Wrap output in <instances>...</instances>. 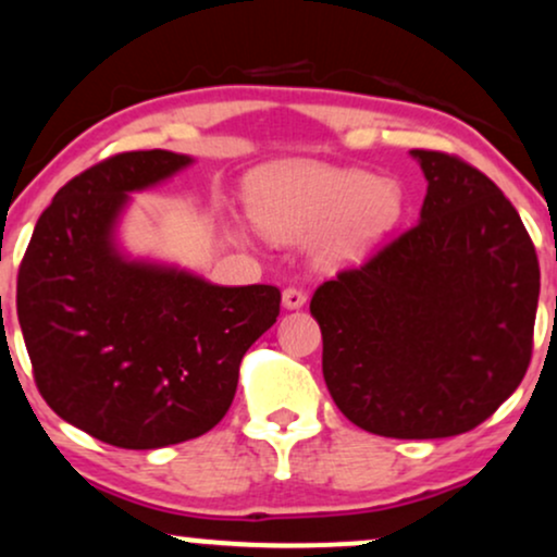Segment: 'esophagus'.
I'll return each instance as SVG.
<instances>
[{"label": "esophagus", "instance_id": "esophagus-1", "mask_svg": "<svg viewBox=\"0 0 557 557\" xmlns=\"http://www.w3.org/2000/svg\"><path fill=\"white\" fill-rule=\"evenodd\" d=\"M306 304V290H300V287H285L283 290V306L290 308V311H296Z\"/></svg>", "mask_w": 557, "mask_h": 557}]
</instances>
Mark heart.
<instances>
[{"label": "heart", "instance_id": "heart-1", "mask_svg": "<svg viewBox=\"0 0 557 557\" xmlns=\"http://www.w3.org/2000/svg\"><path fill=\"white\" fill-rule=\"evenodd\" d=\"M249 210L261 231L280 240L313 238L321 264H345L379 244L397 223L399 186L363 171L287 160L249 178Z\"/></svg>", "mask_w": 557, "mask_h": 557}]
</instances>
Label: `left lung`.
<instances>
[{
  "instance_id": "left-lung-1",
  "label": "left lung",
  "mask_w": 557,
  "mask_h": 557,
  "mask_svg": "<svg viewBox=\"0 0 557 557\" xmlns=\"http://www.w3.org/2000/svg\"><path fill=\"white\" fill-rule=\"evenodd\" d=\"M420 223L319 285L324 381L350 423L386 438L478 428L524 379L540 264L519 212L457 156L412 150Z\"/></svg>"
}]
</instances>
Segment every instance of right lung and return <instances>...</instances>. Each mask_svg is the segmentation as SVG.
<instances>
[{"label": "right lung", "mask_w": 557, "mask_h": 557, "mask_svg": "<svg viewBox=\"0 0 557 557\" xmlns=\"http://www.w3.org/2000/svg\"><path fill=\"white\" fill-rule=\"evenodd\" d=\"M191 165L119 152L64 184L17 274V319L38 392L59 418L119 448L197 438L236 397L244 355L280 313L274 285L223 287L119 251L132 191Z\"/></svg>", "instance_id": "obj_1"}]
</instances>
